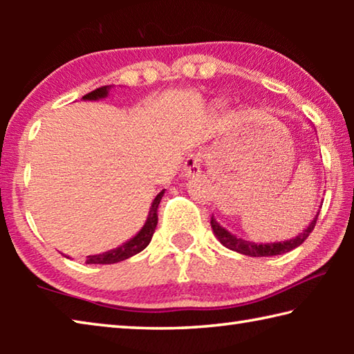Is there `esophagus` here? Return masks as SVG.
<instances>
[{"label": "esophagus", "instance_id": "obj_1", "mask_svg": "<svg viewBox=\"0 0 354 354\" xmlns=\"http://www.w3.org/2000/svg\"><path fill=\"white\" fill-rule=\"evenodd\" d=\"M201 175V158L200 154H190L184 162L183 169V176L185 179H194Z\"/></svg>", "mask_w": 354, "mask_h": 354}]
</instances>
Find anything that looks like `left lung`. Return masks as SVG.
<instances>
[{
    "instance_id": "8db88e82",
    "label": "left lung",
    "mask_w": 354,
    "mask_h": 354,
    "mask_svg": "<svg viewBox=\"0 0 354 354\" xmlns=\"http://www.w3.org/2000/svg\"><path fill=\"white\" fill-rule=\"evenodd\" d=\"M322 207V206H320ZM320 211L317 212V215L314 217V220L304 227L301 232H298V236L289 239V241H283V242H270V243H256L251 241H245L242 237H237L234 234H231L226 227L221 226L215 217L212 215L211 217V226L215 237L218 239L220 243L223 247L230 248L232 251H237L241 254H247L251 257H262V256H278V254H284L287 251L295 250L297 247H299L306 239L309 237L310 232H313L314 226L317 223V217H319Z\"/></svg>"
}]
</instances>
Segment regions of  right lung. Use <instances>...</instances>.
<instances>
[{
    "instance_id": "obj_1",
    "label": "right lung",
    "mask_w": 354,
    "mask_h": 354,
    "mask_svg": "<svg viewBox=\"0 0 354 354\" xmlns=\"http://www.w3.org/2000/svg\"><path fill=\"white\" fill-rule=\"evenodd\" d=\"M109 91H111V86L100 87V88H97V91L84 95L82 100H86V101L103 100L107 97V95H109ZM164 192H165V189L156 195V198L151 203V207H149L145 225L142 226V230L137 232L133 239H129V241H127L123 245H120V247H117V248L106 251V253L87 256L86 262L87 263H115V262L128 259V257L140 253L142 250H145L148 247V243L151 242L156 225H158V206H159L160 200H162Z\"/></svg>"
}]
</instances>
